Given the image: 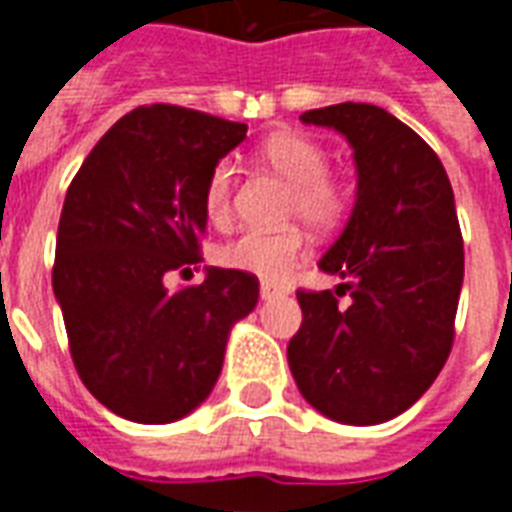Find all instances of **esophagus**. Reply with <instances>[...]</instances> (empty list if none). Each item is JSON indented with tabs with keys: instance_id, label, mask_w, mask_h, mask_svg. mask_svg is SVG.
<instances>
[{
	"instance_id": "1",
	"label": "esophagus",
	"mask_w": 512,
	"mask_h": 512,
	"mask_svg": "<svg viewBox=\"0 0 512 512\" xmlns=\"http://www.w3.org/2000/svg\"><path fill=\"white\" fill-rule=\"evenodd\" d=\"M260 296H263L266 301L279 299V296H285V288H279V285H274V282H263V285H260Z\"/></svg>"
}]
</instances>
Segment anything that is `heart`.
Wrapping results in <instances>:
<instances>
[{
	"label": "heart",
	"mask_w": 512,
	"mask_h": 512,
	"mask_svg": "<svg viewBox=\"0 0 512 512\" xmlns=\"http://www.w3.org/2000/svg\"><path fill=\"white\" fill-rule=\"evenodd\" d=\"M260 156L279 178L290 183L288 219H301L315 233H326L343 219L348 194L334 178H329V158L318 142L301 134L268 136ZM235 167L219 161L205 183V211L211 222L222 224L233 211ZM304 238L296 227L288 230H244L216 249V260L235 271H246L263 279H279L299 263Z\"/></svg>",
	"instance_id": "obj_1"
}]
</instances>
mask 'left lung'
Instances as JSON below:
<instances>
[{
  "mask_svg": "<svg viewBox=\"0 0 512 512\" xmlns=\"http://www.w3.org/2000/svg\"><path fill=\"white\" fill-rule=\"evenodd\" d=\"M301 123L334 128L354 150V211L318 260L352 301L296 293L304 321L288 345L290 373L323 417L378 425L414 406L450 356L463 285L455 197L439 156L381 106L310 109Z\"/></svg>",
  "mask_w": 512,
  "mask_h": 512,
  "instance_id": "8db88e82",
  "label": "left lung"
}]
</instances>
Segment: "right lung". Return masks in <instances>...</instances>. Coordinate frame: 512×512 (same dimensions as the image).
I'll return each mask as SVG.
<instances>
[{
    "label": "right lung",
    "instance_id": "add662e5",
    "mask_svg": "<svg viewBox=\"0 0 512 512\" xmlns=\"http://www.w3.org/2000/svg\"><path fill=\"white\" fill-rule=\"evenodd\" d=\"M246 139L244 123L183 106H139L84 158L62 205L54 296L73 365L117 417L164 425L219 381L227 337L257 307L260 282L205 268L202 285L164 274L200 260L205 183Z\"/></svg>",
    "mask_w": 512,
    "mask_h": 512
}]
</instances>
